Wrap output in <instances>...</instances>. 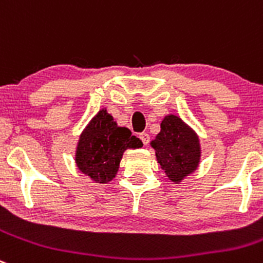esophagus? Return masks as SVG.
<instances>
[{
  "label": "esophagus",
  "instance_id": "34e87169",
  "mask_svg": "<svg viewBox=\"0 0 263 263\" xmlns=\"http://www.w3.org/2000/svg\"><path fill=\"white\" fill-rule=\"evenodd\" d=\"M140 139H141V141H143L144 145H148L149 141H151V136H149L146 132H143V134H140Z\"/></svg>",
  "mask_w": 263,
  "mask_h": 263
}]
</instances>
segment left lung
Masks as SVG:
<instances>
[{"label":"left lung","mask_w":263,"mask_h":263,"mask_svg":"<svg viewBox=\"0 0 263 263\" xmlns=\"http://www.w3.org/2000/svg\"><path fill=\"white\" fill-rule=\"evenodd\" d=\"M158 165L168 180L179 184L195 173L201 161L200 137L180 117L167 114L161 122V131L151 141Z\"/></svg>","instance_id":"8db88e82"}]
</instances>
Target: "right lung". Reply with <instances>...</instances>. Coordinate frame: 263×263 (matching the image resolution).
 Returning a JSON list of instances; mask_svg holds the SVG:
<instances>
[{
  "mask_svg": "<svg viewBox=\"0 0 263 263\" xmlns=\"http://www.w3.org/2000/svg\"><path fill=\"white\" fill-rule=\"evenodd\" d=\"M143 146L126 127H119L106 109H101L85 126L76 145L75 163L95 183L112 180L127 149Z\"/></svg>",
  "mask_w": 263,
  "mask_h": 263,
  "instance_id": "add662e5",
  "label": "right lung"
}]
</instances>
